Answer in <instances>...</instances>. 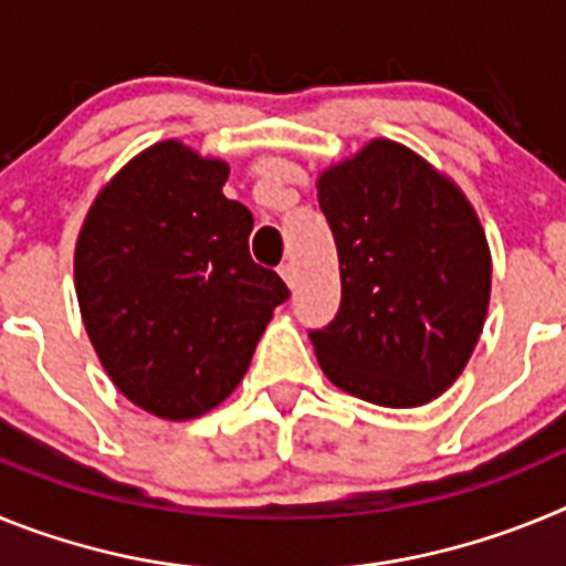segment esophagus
<instances>
[{
    "label": "esophagus",
    "mask_w": 566,
    "mask_h": 566,
    "mask_svg": "<svg viewBox=\"0 0 566 566\" xmlns=\"http://www.w3.org/2000/svg\"><path fill=\"white\" fill-rule=\"evenodd\" d=\"M280 277L286 280L289 286H294V266H292V263H280Z\"/></svg>",
    "instance_id": "obj_1"
}]
</instances>
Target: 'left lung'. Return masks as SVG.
<instances>
[{"mask_svg":"<svg viewBox=\"0 0 566 566\" xmlns=\"http://www.w3.org/2000/svg\"><path fill=\"white\" fill-rule=\"evenodd\" d=\"M317 201L343 280L334 319L308 332L319 368L365 402H431L462 374L488 314L490 252L476 212L394 142L328 169Z\"/></svg>","mask_w":566,"mask_h":566,"instance_id":"1","label":"left lung"}]
</instances>
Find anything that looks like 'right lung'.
Returning <instances> with one entry per match:
<instances>
[{
  "mask_svg": "<svg viewBox=\"0 0 566 566\" xmlns=\"http://www.w3.org/2000/svg\"><path fill=\"white\" fill-rule=\"evenodd\" d=\"M227 175L184 144H155L107 184L78 234L90 343L115 388L155 417L192 419L227 399L292 294L249 254L254 218L223 195Z\"/></svg>",
  "mask_w": 566,
  "mask_h": 566,
  "instance_id": "1",
  "label": "right lung"
}]
</instances>
